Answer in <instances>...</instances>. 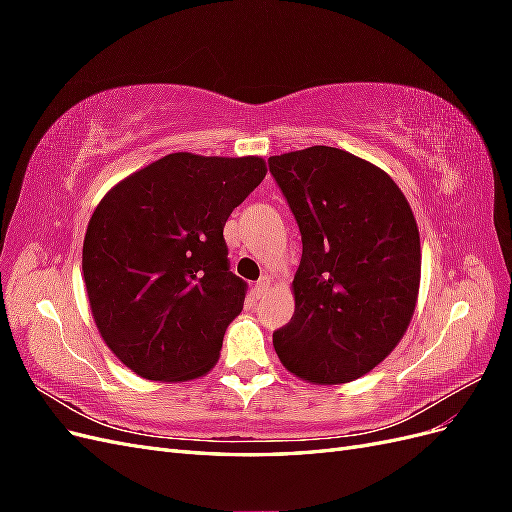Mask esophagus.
<instances>
[{
  "label": "esophagus",
  "instance_id": "1",
  "mask_svg": "<svg viewBox=\"0 0 512 512\" xmlns=\"http://www.w3.org/2000/svg\"><path fill=\"white\" fill-rule=\"evenodd\" d=\"M269 288H271V280H269V277H262V280H258L256 286H254V294H256V297H262V294H267Z\"/></svg>",
  "mask_w": 512,
  "mask_h": 512
}]
</instances>
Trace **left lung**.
Masks as SVG:
<instances>
[{"label":"left lung","instance_id":"left-lung-1","mask_svg":"<svg viewBox=\"0 0 512 512\" xmlns=\"http://www.w3.org/2000/svg\"><path fill=\"white\" fill-rule=\"evenodd\" d=\"M269 170L303 241L294 314L273 333L275 352L305 382H352L410 327L421 286L416 218L389 173L344 149L288 151Z\"/></svg>","mask_w":512,"mask_h":512}]
</instances>
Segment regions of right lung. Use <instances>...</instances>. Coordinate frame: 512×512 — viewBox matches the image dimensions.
<instances>
[{
  "label": "right lung",
  "instance_id": "right-lung-1",
  "mask_svg": "<svg viewBox=\"0 0 512 512\" xmlns=\"http://www.w3.org/2000/svg\"><path fill=\"white\" fill-rule=\"evenodd\" d=\"M267 175L260 156L179 151L115 183L83 241V280L104 344L136 376H207L245 301L224 224Z\"/></svg>",
  "mask_w": 512,
  "mask_h": 512
}]
</instances>
